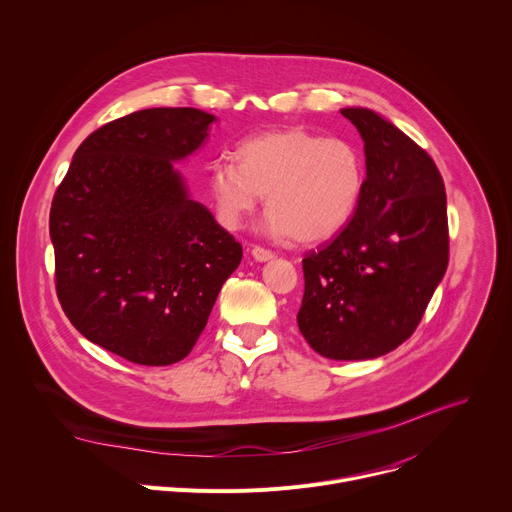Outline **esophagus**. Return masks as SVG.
Here are the masks:
<instances>
[{"label":"esophagus","mask_w":512,"mask_h":512,"mask_svg":"<svg viewBox=\"0 0 512 512\" xmlns=\"http://www.w3.org/2000/svg\"><path fill=\"white\" fill-rule=\"evenodd\" d=\"M251 255L255 257V261H269V259H273V251H269V249H265V247H253L251 249Z\"/></svg>","instance_id":"1"}]
</instances>
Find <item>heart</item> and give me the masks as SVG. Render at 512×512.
<instances>
[{
    "instance_id": "1",
    "label": "heart",
    "mask_w": 512,
    "mask_h": 512,
    "mask_svg": "<svg viewBox=\"0 0 512 512\" xmlns=\"http://www.w3.org/2000/svg\"><path fill=\"white\" fill-rule=\"evenodd\" d=\"M364 162L356 145L306 127L245 137L233 162H216L208 194L216 221L237 231L265 194V231L320 243L338 235L362 200Z\"/></svg>"
}]
</instances>
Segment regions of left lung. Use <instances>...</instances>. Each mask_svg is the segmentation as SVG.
Masks as SVG:
<instances>
[{"label":"left lung","mask_w":512,"mask_h":512,"mask_svg":"<svg viewBox=\"0 0 512 512\" xmlns=\"http://www.w3.org/2000/svg\"><path fill=\"white\" fill-rule=\"evenodd\" d=\"M364 141L352 221L304 265L298 326L332 360H367L403 344L448 269L446 188L425 150L364 107L340 111Z\"/></svg>","instance_id":"1"}]
</instances>
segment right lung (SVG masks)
Wrapping results in <instances>:
<instances>
[{"label":"right lung","instance_id":"obj_1","mask_svg":"<svg viewBox=\"0 0 512 512\" xmlns=\"http://www.w3.org/2000/svg\"><path fill=\"white\" fill-rule=\"evenodd\" d=\"M216 117L143 109L93 131L50 208L56 294L87 340L145 367L190 354L243 247L192 200L176 162Z\"/></svg>","mask_w":512,"mask_h":512}]
</instances>
